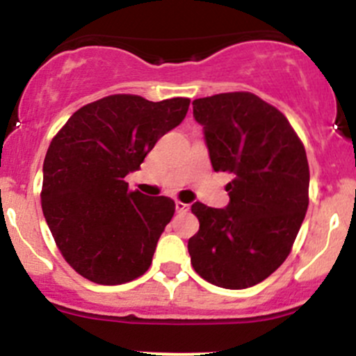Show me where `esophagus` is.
<instances>
[{
  "instance_id": "obj_1",
  "label": "esophagus",
  "mask_w": 356,
  "mask_h": 356,
  "mask_svg": "<svg viewBox=\"0 0 356 356\" xmlns=\"http://www.w3.org/2000/svg\"><path fill=\"white\" fill-rule=\"evenodd\" d=\"M175 210H177V211H188L189 204L182 203V201H175Z\"/></svg>"
}]
</instances>
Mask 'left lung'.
Instances as JSON below:
<instances>
[{
    "label": "left lung",
    "instance_id": "obj_1",
    "mask_svg": "<svg viewBox=\"0 0 356 356\" xmlns=\"http://www.w3.org/2000/svg\"><path fill=\"white\" fill-rule=\"evenodd\" d=\"M213 170L227 172L229 204L193 203L200 231L188 241L204 281L245 289L288 258L308 208L307 153L288 118L251 92L193 102Z\"/></svg>",
    "mask_w": 356,
    "mask_h": 356
}]
</instances>
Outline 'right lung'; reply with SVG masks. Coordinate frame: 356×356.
I'll return each mask as SVG.
<instances>
[{
	"label": "right lung",
	"mask_w": 356,
	"mask_h": 356,
	"mask_svg": "<svg viewBox=\"0 0 356 356\" xmlns=\"http://www.w3.org/2000/svg\"><path fill=\"white\" fill-rule=\"evenodd\" d=\"M189 103L106 96L75 111L53 138L42 165V213L63 258L82 277L117 286L149 268L175 203L129 191L125 175L184 120Z\"/></svg>",
	"instance_id": "1"
}]
</instances>
